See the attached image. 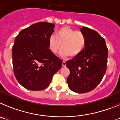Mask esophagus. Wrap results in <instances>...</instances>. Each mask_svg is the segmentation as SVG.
<instances>
[{"instance_id":"obj_1","label":"esophagus","mask_w":120,"mask_h":120,"mask_svg":"<svg viewBox=\"0 0 120 120\" xmlns=\"http://www.w3.org/2000/svg\"><path fill=\"white\" fill-rule=\"evenodd\" d=\"M62 66L63 67L66 66V63H65V61H63V62H62Z\"/></svg>"}]
</instances>
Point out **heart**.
<instances>
[{
  "label": "heart",
  "mask_w": 120,
  "mask_h": 120,
  "mask_svg": "<svg viewBox=\"0 0 120 120\" xmlns=\"http://www.w3.org/2000/svg\"><path fill=\"white\" fill-rule=\"evenodd\" d=\"M86 43L83 33L67 26L61 27L56 32V36L51 35L49 38V47L51 52L56 53L61 46L62 49L59 53L62 57L77 56L84 49Z\"/></svg>",
  "instance_id": "1"
}]
</instances>
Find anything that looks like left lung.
Returning a JSON list of instances; mask_svg holds the SVG:
<instances>
[{
    "mask_svg": "<svg viewBox=\"0 0 120 120\" xmlns=\"http://www.w3.org/2000/svg\"><path fill=\"white\" fill-rule=\"evenodd\" d=\"M86 43L83 51L66 62L70 70L68 87L77 93L91 91L100 83L106 71L108 49L105 39L96 30L86 27L80 29Z\"/></svg>",
    "mask_w": 120,
    "mask_h": 120,
    "instance_id": "obj_1",
    "label": "left lung"
}]
</instances>
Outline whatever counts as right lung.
<instances>
[{
	"mask_svg": "<svg viewBox=\"0 0 120 120\" xmlns=\"http://www.w3.org/2000/svg\"><path fill=\"white\" fill-rule=\"evenodd\" d=\"M55 25L39 22L21 30L12 46L14 76L23 87L43 90L49 85L62 61L49 49V38Z\"/></svg>",
	"mask_w": 120,
	"mask_h": 120,
	"instance_id": "add662e5",
	"label": "right lung"
}]
</instances>
